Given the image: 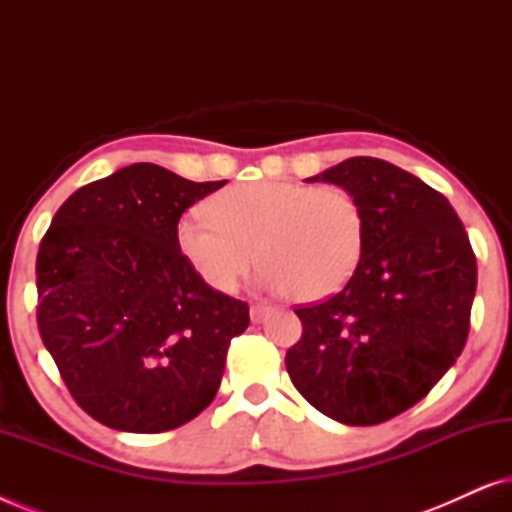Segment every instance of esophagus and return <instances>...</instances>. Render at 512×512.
<instances>
[{
    "mask_svg": "<svg viewBox=\"0 0 512 512\" xmlns=\"http://www.w3.org/2000/svg\"><path fill=\"white\" fill-rule=\"evenodd\" d=\"M275 312V307L272 305H265V303H258V305H251V310H249V314H251V321H254V324H261V321L268 317V314H272Z\"/></svg>",
    "mask_w": 512,
    "mask_h": 512,
    "instance_id": "34e87169",
    "label": "esophagus"
}]
</instances>
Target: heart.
<instances>
[{
	"instance_id": "obj_1",
	"label": "heart",
	"mask_w": 512,
	"mask_h": 512,
	"mask_svg": "<svg viewBox=\"0 0 512 512\" xmlns=\"http://www.w3.org/2000/svg\"><path fill=\"white\" fill-rule=\"evenodd\" d=\"M207 212L181 216L174 240L219 293H233L258 258L265 289L321 300L338 293L361 261L366 219L342 186L254 181L216 193Z\"/></svg>"
}]
</instances>
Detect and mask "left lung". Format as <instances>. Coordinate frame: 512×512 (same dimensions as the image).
Instances as JSON below:
<instances>
[{
    "label": "left lung",
    "mask_w": 512,
    "mask_h": 512,
    "mask_svg": "<svg viewBox=\"0 0 512 512\" xmlns=\"http://www.w3.org/2000/svg\"><path fill=\"white\" fill-rule=\"evenodd\" d=\"M305 181L347 188L366 240L345 289L296 310L303 338L286 370L335 422H387L422 401L466 345L478 284L471 242L445 195L387 160L347 158Z\"/></svg>",
    "instance_id": "obj_1"
}]
</instances>
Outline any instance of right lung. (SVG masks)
<instances>
[{"label": "right lung", "instance_id": "obj_1", "mask_svg": "<svg viewBox=\"0 0 512 512\" xmlns=\"http://www.w3.org/2000/svg\"><path fill=\"white\" fill-rule=\"evenodd\" d=\"M226 181L135 163L69 195L37 256V321L74 401L116 431L160 433L219 391L249 305L179 254L181 214Z\"/></svg>", "mask_w": 512, "mask_h": 512}]
</instances>
